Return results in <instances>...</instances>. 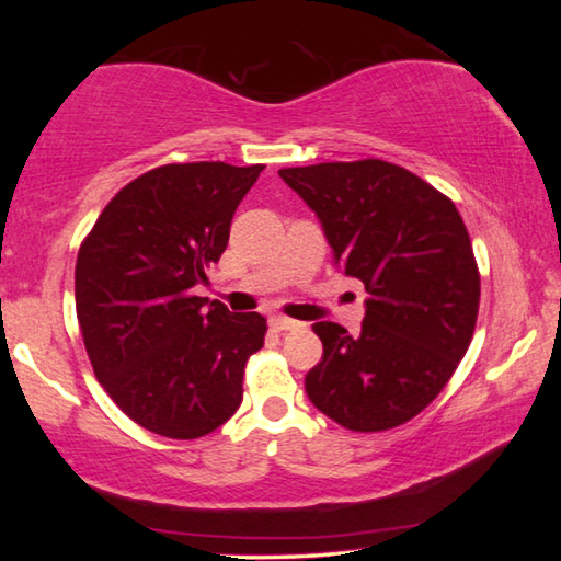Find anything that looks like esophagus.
Segmentation results:
<instances>
[{"mask_svg": "<svg viewBox=\"0 0 561 561\" xmlns=\"http://www.w3.org/2000/svg\"><path fill=\"white\" fill-rule=\"evenodd\" d=\"M270 324H272V329H277V331H291V329H299L301 327L299 321H294L289 317H272Z\"/></svg>", "mask_w": 561, "mask_h": 561, "instance_id": "esophagus-1", "label": "esophagus"}]
</instances>
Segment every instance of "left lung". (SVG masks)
<instances>
[{
  "label": "left lung",
  "instance_id": "left-lung-1",
  "mask_svg": "<svg viewBox=\"0 0 561 561\" xmlns=\"http://www.w3.org/2000/svg\"><path fill=\"white\" fill-rule=\"evenodd\" d=\"M279 178L319 217L336 267L368 291L358 334L314 324L324 356L304 378L309 401L358 433L411 421L450 381L478 319L480 274L458 207L376 158Z\"/></svg>",
  "mask_w": 561,
  "mask_h": 561
}]
</instances>
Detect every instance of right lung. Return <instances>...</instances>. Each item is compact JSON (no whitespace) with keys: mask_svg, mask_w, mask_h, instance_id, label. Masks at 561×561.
<instances>
[{"mask_svg":"<svg viewBox=\"0 0 561 561\" xmlns=\"http://www.w3.org/2000/svg\"><path fill=\"white\" fill-rule=\"evenodd\" d=\"M264 165L178 163L128 183L76 260V317L93 374L130 421L175 440L220 428L264 344L257 311L195 297L220 260L237 205Z\"/></svg>","mask_w":561,"mask_h":561,"instance_id":"obj_1","label":"right lung"}]
</instances>
